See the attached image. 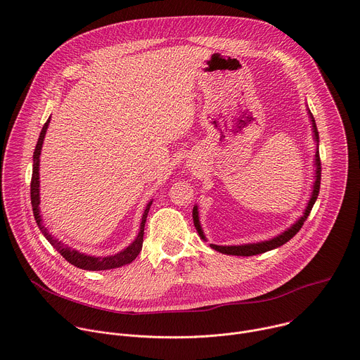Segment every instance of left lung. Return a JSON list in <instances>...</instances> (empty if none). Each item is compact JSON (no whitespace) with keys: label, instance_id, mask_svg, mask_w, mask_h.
I'll return each mask as SVG.
<instances>
[{"label":"left lung","instance_id":"1","mask_svg":"<svg viewBox=\"0 0 360 360\" xmlns=\"http://www.w3.org/2000/svg\"><path fill=\"white\" fill-rule=\"evenodd\" d=\"M309 117H311V121H312V129H314V134H315V141H316V155H315V165H316V176H315V184H314V191H312V196L309 199V202H307V207L303 212V217H300L299 221H296V224H293L288 231H285L283 233L269 239V240H265V242H258V243H248V245H238V246H219V245H212L211 243V248L221 252V253H226V255H235V256H252V255H259V253H264V252H268V250H272L275 248H279L282 246L283 243H286L288 240H290L299 231L300 228L303 226V222L307 219V217H309L314 205L318 199V195H319V188H321V172H322V168H321V158H319V132H318V128H316V122H315V118L314 115L311 114L309 111ZM192 218H193V224H195V228L199 233V236L202 239H205V235L202 232V228H200V224H199V217H198V208L193 207V211H192ZM207 240V239H205Z\"/></svg>","mask_w":360,"mask_h":360}]
</instances>
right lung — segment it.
<instances>
[{"label":"right lung","mask_w":360,"mask_h":360,"mask_svg":"<svg viewBox=\"0 0 360 360\" xmlns=\"http://www.w3.org/2000/svg\"><path fill=\"white\" fill-rule=\"evenodd\" d=\"M49 124V118L48 121L44 124L35 150H34V165H32V178H31V203H32V211H34V218L37 221V225L39 226L42 235L46 238V240L53 245L64 258L74 266L79 268V269H85V271H107V269H115V268H121L124 265L131 264L136 256L139 255L141 249H142V242H143V228H145V222H146V217L149 212V207L152 205V200L146 205V208L143 211L142 215V221H141V228H139V233L135 238V240L125 248L124 250L112 255V256H104V258H95V256H89L85 253H81L75 249L68 248L67 245H64L61 240L54 239L46 231V228L42 226V219L39 215V153H41V148H42V142L45 138V132Z\"/></svg>","instance_id":"add662e5"}]
</instances>
